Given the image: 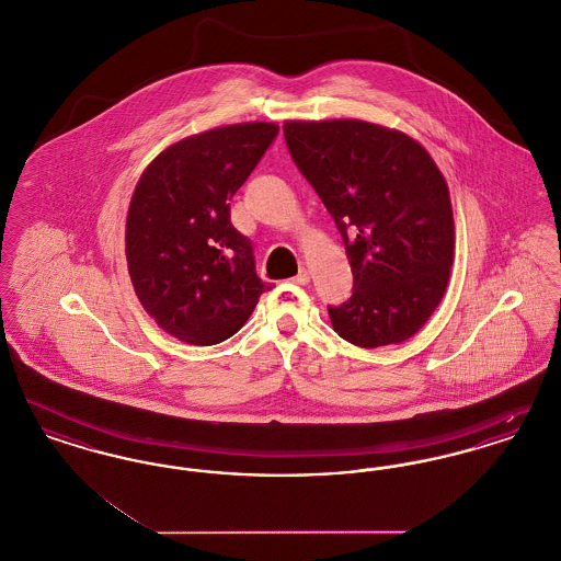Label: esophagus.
Wrapping results in <instances>:
<instances>
[{
  "instance_id": "34e87169",
  "label": "esophagus",
  "mask_w": 561,
  "mask_h": 561,
  "mask_svg": "<svg viewBox=\"0 0 561 561\" xmlns=\"http://www.w3.org/2000/svg\"><path fill=\"white\" fill-rule=\"evenodd\" d=\"M294 282L298 284V286H307L309 282H311V275H309V271L305 267H300V271L296 273V277H294Z\"/></svg>"
}]
</instances>
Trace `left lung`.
Segmentation results:
<instances>
[{"instance_id":"8db88e82","label":"left lung","mask_w":561,"mask_h":561,"mask_svg":"<svg viewBox=\"0 0 561 561\" xmlns=\"http://www.w3.org/2000/svg\"><path fill=\"white\" fill-rule=\"evenodd\" d=\"M284 136L347 250L353 294L328 307L334 330L364 348L408 341L450 279L454 216L444 174L421 142L362 119L286 122Z\"/></svg>"}]
</instances>
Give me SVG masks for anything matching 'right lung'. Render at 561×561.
I'll use <instances>...</instances> for the list:
<instances>
[{
    "label": "right lung",
    "instance_id": "1",
    "mask_svg": "<svg viewBox=\"0 0 561 561\" xmlns=\"http://www.w3.org/2000/svg\"><path fill=\"white\" fill-rule=\"evenodd\" d=\"M277 133V124L248 122L193 134L163 149L136 183L126 220L134 293L183 343L227 341L268 290L229 202Z\"/></svg>",
    "mask_w": 561,
    "mask_h": 561
}]
</instances>
